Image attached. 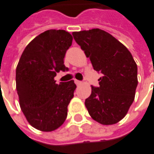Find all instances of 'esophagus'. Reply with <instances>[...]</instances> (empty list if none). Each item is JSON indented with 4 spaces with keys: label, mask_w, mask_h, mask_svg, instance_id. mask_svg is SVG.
<instances>
[{
    "label": "esophagus",
    "mask_w": 154,
    "mask_h": 154,
    "mask_svg": "<svg viewBox=\"0 0 154 154\" xmlns=\"http://www.w3.org/2000/svg\"><path fill=\"white\" fill-rule=\"evenodd\" d=\"M75 83L76 85H81L82 84V82H81V81H80V80H78V79H75Z\"/></svg>",
    "instance_id": "esophagus-1"
}]
</instances>
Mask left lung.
<instances>
[{
  "label": "left lung",
  "mask_w": 154,
  "mask_h": 154,
  "mask_svg": "<svg viewBox=\"0 0 154 154\" xmlns=\"http://www.w3.org/2000/svg\"><path fill=\"white\" fill-rule=\"evenodd\" d=\"M74 39L94 70L103 74L99 87L91 86L85 105L91 117L102 125L120 121L132 104L138 80L137 65L127 48L100 29L73 32Z\"/></svg>",
  "instance_id": "1"
}]
</instances>
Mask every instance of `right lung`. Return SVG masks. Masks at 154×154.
<instances>
[{
  "instance_id": "obj_1",
  "label": "right lung",
  "mask_w": 154,
  "mask_h": 154,
  "mask_svg": "<svg viewBox=\"0 0 154 154\" xmlns=\"http://www.w3.org/2000/svg\"><path fill=\"white\" fill-rule=\"evenodd\" d=\"M73 37L63 29L41 33L25 47L16 69V89L28 122L41 131L60 127L74 97V80L56 83L57 73L69 69L64 57Z\"/></svg>"
}]
</instances>
